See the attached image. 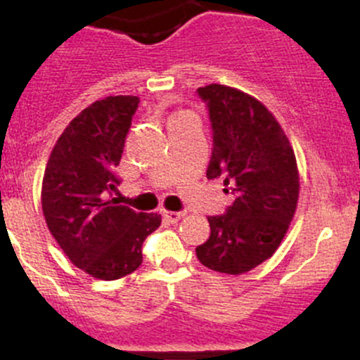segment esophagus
Returning a JSON list of instances; mask_svg holds the SVG:
<instances>
[{
    "instance_id": "obj_1",
    "label": "esophagus",
    "mask_w": 360,
    "mask_h": 360,
    "mask_svg": "<svg viewBox=\"0 0 360 360\" xmlns=\"http://www.w3.org/2000/svg\"><path fill=\"white\" fill-rule=\"evenodd\" d=\"M163 217L170 223H177L179 219H183L184 212H172V210H163Z\"/></svg>"
}]
</instances>
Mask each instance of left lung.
<instances>
[{
  "instance_id": "8db88e82",
  "label": "left lung",
  "mask_w": 360,
  "mask_h": 360,
  "mask_svg": "<svg viewBox=\"0 0 360 360\" xmlns=\"http://www.w3.org/2000/svg\"><path fill=\"white\" fill-rule=\"evenodd\" d=\"M212 129L207 179L221 177L233 197L221 216H209L210 237L195 249L210 270L238 275L281 245L300 195L296 157L270 111L248 94L212 85L197 90Z\"/></svg>"
}]
</instances>
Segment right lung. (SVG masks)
Instances as JSON below:
<instances>
[{
	"instance_id": "1",
	"label": "right lung",
	"mask_w": 360,
	"mask_h": 360,
	"mask_svg": "<svg viewBox=\"0 0 360 360\" xmlns=\"http://www.w3.org/2000/svg\"><path fill=\"white\" fill-rule=\"evenodd\" d=\"M139 97L96 101L66 127L46 163L41 207L50 233L71 259L101 281H116L143 263V242L158 214L118 205L116 174Z\"/></svg>"
}]
</instances>
